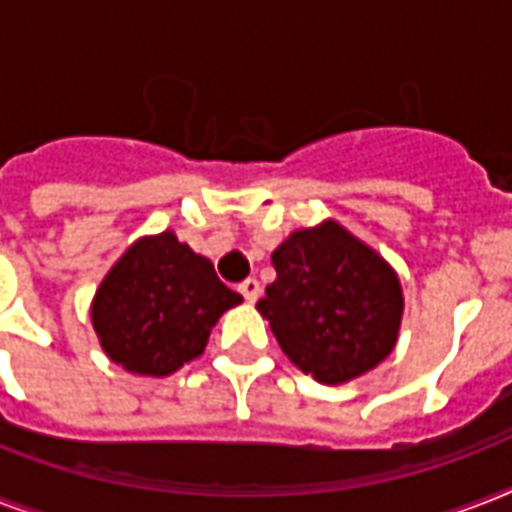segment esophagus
<instances>
[{"instance_id": "obj_1", "label": "esophagus", "mask_w": 512, "mask_h": 512, "mask_svg": "<svg viewBox=\"0 0 512 512\" xmlns=\"http://www.w3.org/2000/svg\"><path fill=\"white\" fill-rule=\"evenodd\" d=\"M239 292L244 295V300H247V303H255L257 297H260V281H257V279L241 281Z\"/></svg>"}]
</instances>
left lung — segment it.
<instances>
[{
    "label": "left lung",
    "mask_w": 512,
    "mask_h": 512,
    "mask_svg": "<svg viewBox=\"0 0 512 512\" xmlns=\"http://www.w3.org/2000/svg\"><path fill=\"white\" fill-rule=\"evenodd\" d=\"M276 281L257 311L297 369L324 385L356 380L396 348L404 295L372 247L327 220L273 249Z\"/></svg>",
    "instance_id": "obj_1"
}]
</instances>
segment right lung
<instances>
[{"label": "right lung", "instance_id": "right-lung-1", "mask_svg": "<svg viewBox=\"0 0 512 512\" xmlns=\"http://www.w3.org/2000/svg\"><path fill=\"white\" fill-rule=\"evenodd\" d=\"M239 303L207 257L164 231L135 241L100 281L92 327L114 364L167 377L204 353L217 319Z\"/></svg>", "mask_w": 512, "mask_h": 512}]
</instances>
